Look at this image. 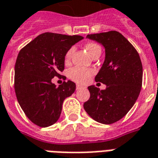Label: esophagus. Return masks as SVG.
Returning <instances> with one entry per match:
<instances>
[{"label":"esophagus","mask_w":158,"mask_h":158,"mask_svg":"<svg viewBox=\"0 0 158 158\" xmlns=\"http://www.w3.org/2000/svg\"><path fill=\"white\" fill-rule=\"evenodd\" d=\"M85 87H83V86H81V85H76V89H84Z\"/></svg>","instance_id":"1"}]
</instances>
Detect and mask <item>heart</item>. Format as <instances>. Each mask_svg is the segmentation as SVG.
I'll return each mask as SVG.
<instances>
[{
	"instance_id": "heart-1",
	"label": "heart",
	"mask_w": 158,
	"mask_h": 158,
	"mask_svg": "<svg viewBox=\"0 0 158 158\" xmlns=\"http://www.w3.org/2000/svg\"><path fill=\"white\" fill-rule=\"evenodd\" d=\"M85 48H86V50L88 51L89 54L90 56H92L94 52L100 49V47L98 44L94 43H87ZM74 50H75L74 47H72L68 50V52H66L65 57H64V61L66 63L69 62L70 58L72 57V54L74 52ZM92 73H93V71L91 69H84V68L80 67H75L69 70V77L70 79H72L74 82L79 83V84H85L89 79V77L92 75Z\"/></svg>"
}]
</instances>
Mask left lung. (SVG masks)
I'll return each mask as SVG.
<instances>
[{
  "label": "left lung",
  "instance_id": "1",
  "mask_svg": "<svg viewBox=\"0 0 158 158\" xmlns=\"http://www.w3.org/2000/svg\"><path fill=\"white\" fill-rule=\"evenodd\" d=\"M86 37L105 48V61L94 79L106 85V89L89 86L90 98L84 108L97 122L112 124L127 115L138 98L142 85L141 58L129 41L116 31Z\"/></svg>",
  "mask_w": 158,
  "mask_h": 158
}]
</instances>
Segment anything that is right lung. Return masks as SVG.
<instances>
[{
	"mask_svg": "<svg viewBox=\"0 0 158 158\" xmlns=\"http://www.w3.org/2000/svg\"><path fill=\"white\" fill-rule=\"evenodd\" d=\"M82 36L45 32L23 48L15 64V92L17 101L31 122L41 127L56 123L64 100L75 91L68 80L56 87L52 79L64 69L68 50L82 40Z\"/></svg>",
	"mask_w": 158,
	"mask_h": 158,
	"instance_id": "obj_1",
	"label": "right lung"
}]
</instances>
